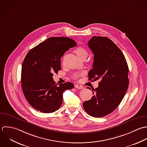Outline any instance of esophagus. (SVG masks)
Listing matches in <instances>:
<instances>
[{
	"label": "esophagus",
	"mask_w": 147,
	"mask_h": 147,
	"mask_svg": "<svg viewBox=\"0 0 147 147\" xmlns=\"http://www.w3.org/2000/svg\"><path fill=\"white\" fill-rule=\"evenodd\" d=\"M75 88L78 89H84V86H82V85H78V84H76L75 85Z\"/></svg>",
	"instance_id": "34e87169"
}]
</instances>
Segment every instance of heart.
I'll return each instance as SVG.
<instances>
[{"instance_id":"b5f03b06","label":"heart","mask_w":147,"mask_h":147,"mask_svg":"<svg viewBox=\"0 0 147 147\" xmlns=\"http://www.w3.org/2000/svg\"><path fill=\"white\" fill-rule=\"evenodd\" d=\"M75 53H76V54L77 55L78 58H80L82 60L86 59V57H88V50L83 47H78L75 50ZM83 74H84V73H74L73 74V77L74 79H77Z\"/></svg>"}]
</instances>
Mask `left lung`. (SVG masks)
I'll return each instance as SVG.
<instances>
[{
  "label": "left lung",
  "mask_w": 147,
  "mask_h": 147,
  "mask_svg": "<svg viewBox=\"0 0 147 147\" xmlns=\"http://www.w3.org/2000/svg\"><path fill=\"white\" fill-rule=\"evenodd\" d=\"M88 45L94 54L89 80L100 81L98 87L92 89L94 96L83 107L91 116L102 117L112 113L123 100L129 86V69L121 50L107 37L94 36Z\"/></svg>",
  "instance_id": "8db88e82"
}]
</instances>
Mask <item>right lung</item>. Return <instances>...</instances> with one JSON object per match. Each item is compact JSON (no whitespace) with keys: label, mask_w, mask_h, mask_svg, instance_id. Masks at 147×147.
Wrapping results in <instances>:
<instances>
[{"label":"right lung","mask_w":147,"mask_h":147,"mask_svg":"<svg viewBox=\"0 0 147 147\" xmlns=\"http://www.w3.org/2000/svg\"><path fill=\"white\" fill-rule=\"evenodd\" d=\"M76 45L70 38L51 37L27 54L22 66V88L26 100L34 109L45 113L58 110L63 92L74 88L70 82L56 85L53 76L61 70V58Z\"/></svg>","instance_id":"right-lung-1"}]
</instances>
